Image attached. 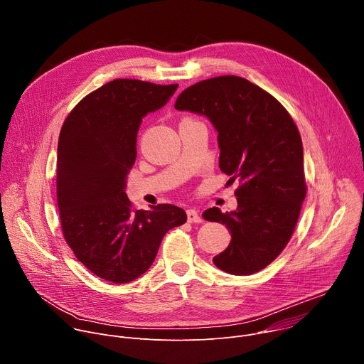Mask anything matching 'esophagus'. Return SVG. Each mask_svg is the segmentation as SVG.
Wrapping results in <instances>:
<instances>
[{
  "mask_svg": "<svg viewBox=\"0 0 364 364\" xmlns=\"http://www.w3.org/2000/svg\"><path fill=\"white\" fill-rule=\"evenodd\" d=\"M187 220H188L190 223H201V222H203L201 216L198 215V212H197L196 209H188V210H187Z\"/></svg>",
  "mask_w": 364,
  "mask_h": 364,
  "instance_id": "esophagus-1",
  "label": "esophagus"
}]
</instances>
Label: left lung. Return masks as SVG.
I'll use <instances>...</instances> for the list:
<instances>
[{"label": "left lung", "instance_id": "obj_1", "mask_svg": "<svg viewBox=\"0 0 364 364\" xmlns=\"http://www.w3.org/2000/svg\"><path fill=\"white\" fill-rule=\"evenodd\" d=\"M178 111L205 115L218 131L219 167L239 180L237 209L218 207L203 218L226 225L232 240L213 257L232 275L267 268L288 245L306 194L299 131L271 93L239 76H218L180 93Z\"/></svg>", "mask_w": 364, "mask_h": 364}]
</instances>
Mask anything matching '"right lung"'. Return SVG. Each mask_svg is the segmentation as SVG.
<instances>
[{
	"label": "right lung",
	"instance_id": "right-lung-1",
	"mask_svg": "<svg viewBox=\"0 0 364 364\" xmlns=\"http://www.w3.org/2000/svg\"><path fill=\"white\" fill-rule=\"evenodd\" d=\"M177 87L115 79L86 95L60 129L56 190L63 237L77 261L105 281L136 279L152 265L164 235L187 220L174 204L136 210L125 193L141 121Z\"/></svg>",
	"mask_w": 364,
	"mask_h": 364
}]
</instances>
